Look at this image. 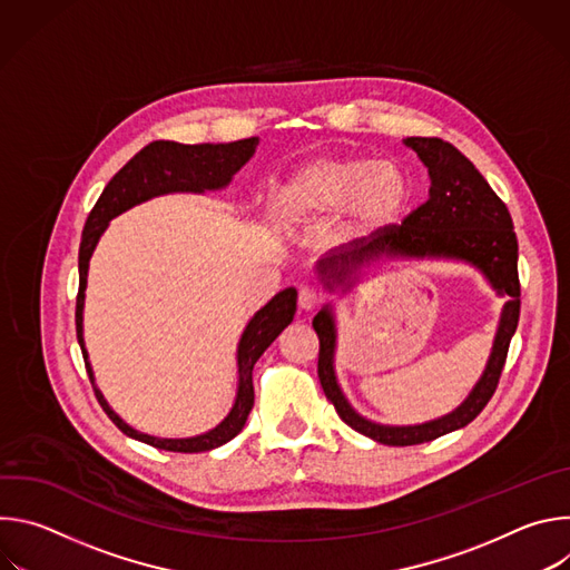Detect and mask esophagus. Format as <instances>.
<instances>
[{
	"mask_svg": "<svg viewBox=\"0 0 570 570\" xmlns=\"http://www.w3.org/2000/svg\"><path fill=\"white\" fill-rule=\"evenodd\" d=\"M320 302H322V295H320L315 288H311V286H302V288H299V293H297V304H299L302 311H313Z\"/></svg>",
	"mask_w": 570,
	"mask_h": 570,
	"instance_id": "obj_1",
	"label": "esophagus"
}]
</instances>
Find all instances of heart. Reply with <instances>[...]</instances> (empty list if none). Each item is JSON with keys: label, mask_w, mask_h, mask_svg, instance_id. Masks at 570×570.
I'll list each match as a JSON object with an SVG mask.
<instances>
[{"label": "heart", "mask_w": 570, "mask_h": 570, "mask_svg": "<svg viewBox=\"0 0 570 570\" xmlns=\"http://www.w3.org/2000/svg\"><path fill=\"white\" fill-rule=\"evenodd\" d=\"M409 200V174L392 161L317 157L279 187L275 218L284 227H297L343 212L350 229L367 232L396 220Z\"/></svg>", "instance_id": "obj_1"}]
</instances>
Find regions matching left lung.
<instances>
[{"label":"left lung","instance_id":"left-lung-1","mask_svg":"<svg viewBox=\"0 0 570 570\" xmlns=\"http://www.w3.org/2000/svg\"><path fill=\"white\" fill-rule=\"evenodd\" d=\"M403 144L411 146L429 169V200L405 216L401 225H385L376 229L367 240L363 238L356 243L352 250L320 262V275L330 288L332 284L352 286V275H356V271L383 257H444L475 266L490 279L499 295L508 297V302L501 313L492 356L487 361V367L475 387L453 413L417 426L374 424L352 409L334 372V313L330 306H324L313 317V330L320 338L317 376L324 394L334 403L338 417L347 426L387 446H413L431 442L473 422L497 392L521 313V284L517 268L519 243L505 203L453 144L440 137H405Z\"/></svg>","mask_w":570,"mask_h":570}]
</instances>
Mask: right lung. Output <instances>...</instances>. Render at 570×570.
Masks as SVG:
<instances>
[{
    "instance_id": "add662e5",
    "label": "right lung",
    "mask_w": 570,
    "mask_h": 570,
    "mask_svg": "<svg viewBox=\"0 0 570 570\" xmlns=\"http://www.w3.org/2000/svg\"><path fill=\"white\" fill-rule=\"evenodd\" d=\"M259 144V137L238 139L229 144H178V141H150L144 146L128 165L106 185L104 194L99 196L97 205L92 207L83 236H80L78 248V295H76V336L80 352L86 358V370L92 381L95 394L101 403L106 415L112 420V424L126 433L132 440H139L144 444H150L155 449L176 451V453H200L212 451L232 438H236L255 405V385H253V367L259 361V356L271 347V343L284 332V327L293 322L295 308H297V291L286 288L279 291L264 308L255 313V317L248 322L246 332H243L236 350V365H238V385H236V399L229 415L212 431L196 435V438H183V440H167V438H153L146 433H139L130 429L104 399L101 390L95 385V372L88 361L86 343H83V306H86V286H88V268L90 257L97 248V243L108 227V223L119 216L121 212L150 200L155 196L176 194V191H189V194H203L212 189H223L229 185L232 176L246 165V161L255 155V148Z\"/></svg>"
}]
</instances>
